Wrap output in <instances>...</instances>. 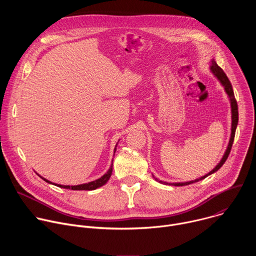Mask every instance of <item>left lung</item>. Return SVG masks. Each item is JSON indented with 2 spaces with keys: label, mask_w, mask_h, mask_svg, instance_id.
<instances>
[{
  "label": "left lung",
  "mask_w": 256,
  "mask_h": 256,
  "mask_svg": "<svg viewBox=\"0 0 256 256\" xmlns=\"http://www.w3.org/2000/svg\"><path fill=\"white\" fill-rule=\"evenodd\" d=\"M212 66H210V70L212 74L216 77V79L220 81V83L224 86L225 88V91L226 93L228 94L229 98H230V102H231V112H232V128H231V138H230V140H229V144H228V148L222 158V160L220 161V163H218L210 173L206 174L204 176L198 178V179H196V180H192V181H190V182H177V184H167V182H164V181H160L158 180L157 178H155L157 181L161 182V184H170V186H188V184H194V182H198L200 180H202L204 179L206 177H208V175L212 174L214 172L218 171V169H220L224 163L226 162L230 152H231V149H232V144H233V142H234V138H235V132H236V128H237V124H238V105H237V101L235 99V96H234V92H233V88H232V85H231V82L229 81L228 77L226 76V74L224 72V70L218 66L216 62V60L212 58Z\"/></svg>",
  "instance_id": "obj_1"
}]
</instances>
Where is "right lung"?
<instances>
[{"mask_svg":"<svg viewBox=\"0 0 256 256\" xmlns=\"http://www.w3.org/2000/svg\"><path fill=\"white\" fill-rule=\"evenodd\" d=\"M116 146H118V144H116ZM116 149H114V153H116ZM112 165H114V164H112L110 168H109V169H108V171H107V172H106L102 177H100L99 179H96V180H94V181L88 182V184H79V186H74L56 184H52V182L48 181V179H46V178H44V177H42V176H40V177H42L44 181H46L48 184H52L56 186L62 188L72 190H96V188H100V186H104V184H106V182L109 180V178H110V176H112Z\"/></svg>","mask_w":256,"mask_h":256,"instance_id":"1","label":"right lung"}]
</instances>
